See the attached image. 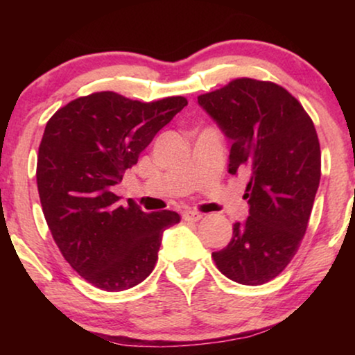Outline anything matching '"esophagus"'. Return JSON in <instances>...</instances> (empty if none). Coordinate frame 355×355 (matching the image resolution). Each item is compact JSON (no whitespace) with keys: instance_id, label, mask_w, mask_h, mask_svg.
Instances as JSON below:
<instances>
[{"instance_id":"1","label":"esophagus","mask_w":355,"mask_h":355,"mask_svg":"<svg viewBox=\"0 0 355 355\" xmlns=\"http://www.w3.org/2000/svg\"><path fill=\"white\" fill-rule=\"evenodd\" d=\"M202 218H203L202 213H198V211H196V210H191V211L184 213V220H186V221L196 223V221H200Z\"/></svg>"}]
</instances>
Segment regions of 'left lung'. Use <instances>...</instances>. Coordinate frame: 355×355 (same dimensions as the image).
<instances>
[{"instance_id": "left-lung-1", "label": "left lung", "mask_w": 355, "mask_h": 355, "mask_svg": "<svg viewBox=\"0 0 355 355\" xmlns=\"http://www.w3.org/2000/svg\"><path fill=\"white\" fill-rule=\"evenodd\" d=\"M197 100L231 140L230 173H250L249 218L211 257L236 283H268L307 231L322 174L317 130L302 105L273 82L242 77Z\"/></svg>"}]
</instances>
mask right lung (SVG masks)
Segmentation results:
<instances>
[{
    "label": "right lung",
    "mask_w": 355,
    "mask_h": 355,
    "mask_svg": "<svg viewBox=\"0 0 355 355\" xmlns=\"http://www.w3.org/2000/svg\"><path fill=\"white\" fill-rule=\"evenodd\" d=\"M184 96L150 101L114 92L80 96L51 116L37 159L43 215L67 263L95 288L118 293L147 278L162 236L181 216L119 203L113 186L184 106Z\"/></svg>",
    "instance_id": "add662e5"
}]
</instances>
